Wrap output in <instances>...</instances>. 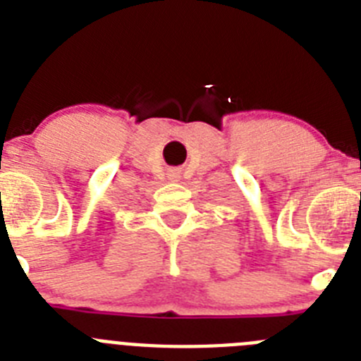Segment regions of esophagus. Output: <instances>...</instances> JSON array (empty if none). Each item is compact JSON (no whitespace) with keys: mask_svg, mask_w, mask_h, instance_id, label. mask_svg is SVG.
Returning a JSON list of instances; mask_svg holds the SVG:
<instances>
[{"mask_svg":"<svg viewBox=\"0 0 361 361\" xmlns=\"http://www.w3.org/2000/svg\"><path fill=\"white\" fill-rule=\"evenodd\" d=\"M170 177H177V171L171 170V171H170Z\"/></svg>","mask_w":361,"mask_h":361,"instance_id":"1","label":"esophagus"}]
</instances>
